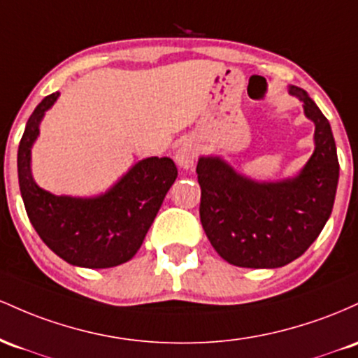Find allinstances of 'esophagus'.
<instances>
[{
	"mask_svg": "<svg viewBox=\"0 0 358 358\" xmlns=\"http://www.w3.org/2000/svg\"><path fill=\"white\" fill-rule=\"evenodd\" d=\"M198 157V145L192 140H184L179 143L178 150H176V162L182 169H189Z\"/></svg>",
	"mask_w": 358,
	"mask_h": 358,
	"instance_id": "34e87169",
	"label": "esophagus"
}]
</instances>
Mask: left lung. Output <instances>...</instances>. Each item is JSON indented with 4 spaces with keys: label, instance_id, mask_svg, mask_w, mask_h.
Returning <instances> with one entry per match:
<instances>
[{
    "label": "left lung",
    "instance_id": "8db88e82",
    "mask_svg": "<svg viewBox=\"0 0 358 358\" xmlns=\"http://www.w3.org/2000/svg\"><path fill=\"white\" fill-rule=\"evenodd\" d=\"M289 92L315 122V152L298 178L255 182L218 157H201L199 218L216 252L236 267L275 268L292 262L318 238L330 218L340 164L331 128L301 87Z\"/></svg>",
    "mask_w": 358,
    "mask_h": 358
}]
</instances>
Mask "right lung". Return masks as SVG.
Listing matches in <instances>:
<instances>
[{"label":"right lung","mask_w":358,"mask_h":358,"mask_svg":"<svg viewBox=\"0 0 358 358\" xmlns=\"http://www.w3.org/2000/svg\"><path fill=\"white\" fill-rule=\"evenodd\" d=\"M59 92L45 96L28 118L18 147V182L30 223L43 243L72 266L106 268L127 262L143 243L167 191L178 178L169 157L140 160L106 194L92 199L54 196L35 184L30 148L43 113Z\"/></svg>","instance_id":"right-lung-1"}]
</instances>
